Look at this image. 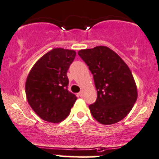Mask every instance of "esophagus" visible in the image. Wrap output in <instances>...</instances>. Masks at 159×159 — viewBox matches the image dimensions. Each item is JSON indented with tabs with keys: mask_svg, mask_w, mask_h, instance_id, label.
<instances>
[{
	"mask_svg": "<svg viewBox=\"0 0 159 159\" xmlns=\"http://www.w3.org/2000/svg\"><path fill=\"white\" fill-rule=\"evenodd\" d=\"M83 91H80V92L79 93H78V96H79V97H83Z\"/></svg>",
	"mask_w": 159,
	"mask_h": 159,
	"instance_id": "esophagus-1",
	"label": "esophagus"
}]
</instances>
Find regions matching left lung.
Returning <instances> with one entry per match:
<instances>
[{"label": "left lung", "instance_id": "left-lung-1", "mask_svg": "<svg viewBox=\"0 0 159 159\" xmlns=\"http://www.w3.org/2000/svg\"><path fill=\"white\" fill-rule=\"evenodd\" d=\"M93 76L97 98L89 106L93 117L102 125L123 120L138 97L136 83L129 67L111 48L97 46L78 52Z\"/></svg>", "mask_w": 159, "mask_h": 159}]
</instances>
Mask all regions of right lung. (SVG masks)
<instances>
[{"instance_id": "obj_1", "label": "right lung", "mask_w": 159, "mask_h": 159, "mask_svg": "<svg viewBox=\"0 0 159 159\" xmlns=\"http://www.w3.org/2000/svg\"><path fill=\"white\" fill-rule=\"evenodd\" d=\"M76 52L53 48L31 68L25 83L28 103L42 120L59 123L70 114L77 97L68 90L67 71Z\"/></svg>"}]
</instances>
